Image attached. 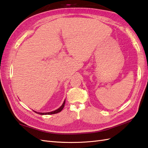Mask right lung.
I'll list each match as a JSON object with an SVG mask.
<instances>
[{
	"instance_id": "1",
	"label": "right lung",
	"mask_w": 148,
	"mask_h": 148,
	"mask_svg": "<svg viewBox=\"0 0 148 148\" xmlns=\"http://www.w3.org/2000/svg\"><path fill=\"white\" fill-rule=\"evenodd\" d=\"M65 100L64 101V103H62V105L60 107V108L57 109H56L55 111H53L51 112H36V111H34L35 112L37 113V114H41V115H46V114H56V113H58L60 112L62 110L64 109V106H65Z\"/></svg>"
}]
</instances>
